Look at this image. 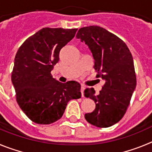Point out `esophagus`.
Masks as SVG:
<instances>
[{
    "instance_id": "esophagus-1",
    "label": "esophagus",
    "mask_w": 152,
    "mask_h": 152,
    "mask_svg": "<svg viewBox=\"0 0 152 152\" xmlns=\"http://www.w3.org/2000/svg\"><path fill=\"white\" fill-rule=\"evenodd\" d=\"M84 89H85V88H84V86L81 84V86H80V93H81V96H84Z\"/></svg>"
}]
</instances>
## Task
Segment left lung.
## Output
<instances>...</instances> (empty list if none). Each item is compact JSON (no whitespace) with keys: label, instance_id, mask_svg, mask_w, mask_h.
Returning <instances> with one entry per match:
<instances>
[{"label":"left lung","instance_id":"8db88e82","mask_svg":"<svg viewBox=\"0 0 152 152\" xmlns=\"http://www.w3.org/2000/svg\"><path fill=\"white\" fill-rule=\"evenodd\" d=\"M76 37L88 45L94 59V68L106 81L98 95L94 88L84 91V96L96 103L94 110L84 117L93 126L107 128L123 117L136 87L132 56L121 39L100 26L80 28Z\"/></svg>","mask_w":152,"mask_h":152}]
</instances>
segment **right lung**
I'll list each match as a JSON object with an SVG mask.
<instances>
[{
    "mask_svg": "<svg viewBox=\"0 0 152 152\" xmlns=\"http://www.w3.org/2000/svg\"><path fill=\"white\" fill-rule=\"evenodd\" d=\"M77 29L42 28L25 40L14 58L11 80L16 100L36 124H51L62 116L68 101L81 96L77 81L61 83L51 72L59 52L75 37Z\"/></svg>",
    "mask_w": 152,
    "mask_h": 152,
    "instance_id": "1",
    "label": "right lung"
}]
</instances>
